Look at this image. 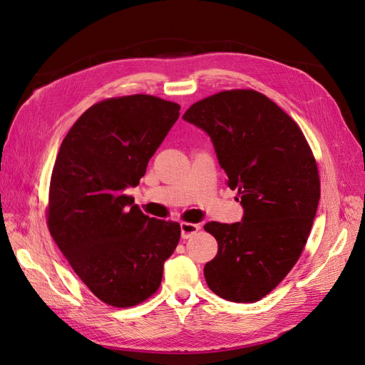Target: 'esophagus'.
I'll return each mask as SVG.
<instances>
[{
	"mask_svg": "<svg viewBox=\"0 0 365 365\" xmlns=\"http://www.w3.org/2000/svg\"><path fill=\"white\" fill-rule=\"evenodd\" d=\"M201 230V227L197 224H192V222H181V236L182 239H189L193 235H196L197 231Z\"/></svg>",
	"mask_w": 365,
	"mask_h": 365,
	"instance_id": "esophagus-1",
	"label": "esophagus"
}]
</instances>
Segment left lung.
<instances>
[{
	"instance_id": "obj_1",
	"label": "left lung",
	"mask_w": 365,
	"mask_h": 365,
	"mask_svg": "<svg viewBox=\"0 0 365 365\" xmlns=\"http://www.w3.org/2000/svg\"><path fill=\"white\" fill-rule=\"evenodd\" d=\"M182 118L212 138L228 187L244 207L242 222H207L217 254L204 275L228 302L268 295L300 259L319 201V175L300 126L254 90L220 91Z\"/></svg>"
}]
</instances>
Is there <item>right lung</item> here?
Instances as JSON below:
<instances>
[{
    "label": "right lung",
    "mask_w": 365,
    "mask_h": 365,
    "mask_svg": "<svg viewBox=\"0 0 365 365\" xmlns=\"http://www.w3.org/2000/svg\"><path fill=\"white\" fill-rule=\"evenodd\" d=\"M181 106L149 94L105 98L77 118L51 172L47 225L98 300L130 307L155 294L181 237L173 220L149 217L125 193L180 117Z\"/></svg>",
    "instance_id": "obj_1"
}]
</instances>
